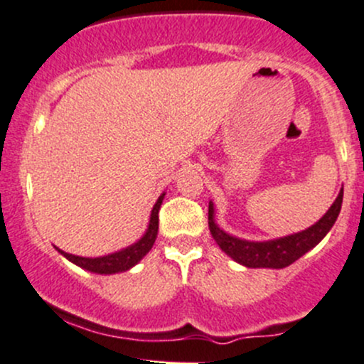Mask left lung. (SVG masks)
Listing matches in <instances>:
<instances>
[{"label": "left lung", "instance_id": "obj_1", "mask_svg": "<svg viewBox=\"0 0 364 364\" xmlns=\"http://www.w3.org/2000/svg\"><path fill=\"white\" fill-rule=\"evenodd\" d=\"M342 198L343 190H340L333 205L307 230L281 237V239L263 240V242L237 239L230 233L221 230L214 221V204L209 202V230H211L213 239L216 240L221 251L227 252L233 262L250 267V269H284V267L296 262L305 252L311 251L314 246H317L324 239V235L331 230L336 218H338L340 209H342Z\"/></svg>", "mask_w": 364, "mask_h": 364}]
</instances>
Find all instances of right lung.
<instances>
[{"instance_id":"obj_1","label":"right lung","mask_w":364,"mask_h":364,"mask_svg":"<svg viewBox=\"0 0 364 364\" xmlns=\"http://www.w3.org/2000/svg\"><path fill=\"white\" fill-rule=\"evenodd\" d=\"M164 195L166 193L160 195L159 200H156L155 205H153L150 225H148L146 233H144L137 242H134L132 246L125 247V250L122 251L112 252V255L99 256V258H83V256H76V255H70V252L60 251L59 247H55V250L63 256H66L71 263H75V265L82 267V269L89 270V272H94V274H118V272H125V270L132 269L136 263H139L141 259L146 256V252L150 251L153 244H155L156 232H159V209L160 205H162Z\"/></svg>"}]
</instances>
